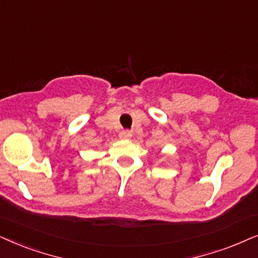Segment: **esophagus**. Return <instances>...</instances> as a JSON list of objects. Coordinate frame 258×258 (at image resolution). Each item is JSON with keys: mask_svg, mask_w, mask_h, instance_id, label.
Returning a JSON list of instances; mask_svg holds the SVG:
<instances>
[{"mask_svg": "<svg viewBox=\"0 0 258 258\" xmlns=\"http://www.w3.org/2000/svg\"><path fill=\"white\" fill-rule=\"evenodd\" d=\"M132 137V132L128 131V130H123L119 133V138L120 139H130Z\"/></svg>", "mask_w": 258, "mask_h": 258, "instance_id": "34e87169", "label": "esophagus"}]
</instances>
